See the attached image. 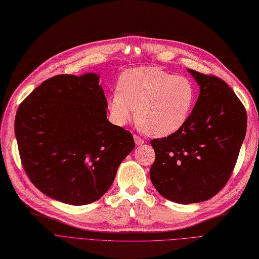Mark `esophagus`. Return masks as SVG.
Wrapping results in <instances>:
<instances>
[{
  "instance_id": "34e87169",
  "label": "esophagus",
  "mask_w": 259,
  "mask_h": 259,
  "mask_svg": "<svg viewBox=\"0 0 259 259\" xmlns=\"http://www.w3.org/2000/svg\"><path fill=\"white\" fill-rule=\"evenodd\" d=\"M133 139H135V142H136L137 145H142V144L144 143V140L141 139V138H140L139 136H137V135L133 136Z\"/></svg>"
}]
</instances>
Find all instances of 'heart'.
<instances>
[{"label": "heart", "instance_id": "1", "mask_svg": "<svg viewBox=\"0 0 259 259\" xmlns=\"http://www.w3.org/2000/svg\"><path fill=\"white\" fill-rule=\"evenodd\" d=\"M196 88L185 76H175L153 66L123 72L117 90L108 98V110L118 124L136 122L147 136L168 137L180 130L193 110Z\"/></svg>", "mask_w": 259, "mask_h": 259}]
</instances>
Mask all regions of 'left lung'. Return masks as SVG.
I'll return each mask as SVG.
<instances>
[{
  "label": "left lung",
  "instance_id": "left-lung-1",
  "mask_svg": "<svg viewBox=\"0 0 259 259\" xmlns=\"http://www.w3.org/2000/svg\"><path fill=\"white\" fill-rule=\"evenodd\" d=\"M200 86L194 110L180 130L151 141L149 177L162 197L189 204L205 201L226 185L246 132L244 105L218 76L188 70Z\"/></svg>",
  "mask_w": 259,
  "mask_h": 259
}]
</instances>
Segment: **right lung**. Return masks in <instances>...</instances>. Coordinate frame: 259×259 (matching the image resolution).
Segmentation results:
<instances>
[{
	"label": "right lung",
	"instance_id": "add662e5",
	"mask_svg": "<svg viewBox=\"0 0 259 259\" xmlns=\"http://www.w3.org/2000/svg\"><path fill=\"white\" fill-rule=\"evenodd\" d=\"M106 107L95 73L56 75L21 102L15 135L23 169L41 193L82 205L111 187L135 140L108 121Z\"/></svg>",
	"mask_w": 259,
	"mask_h": 259
}]
</instances>
